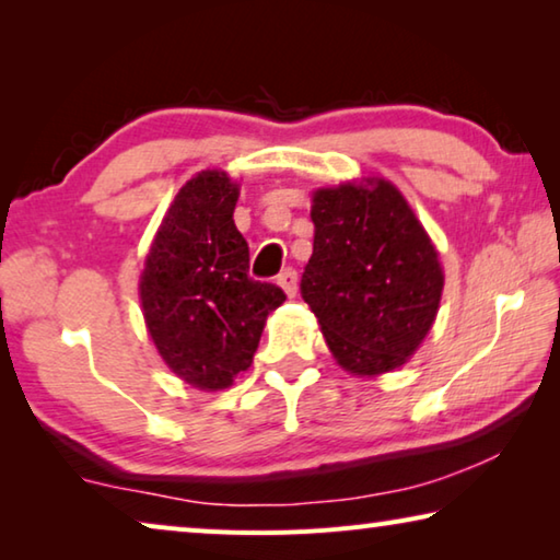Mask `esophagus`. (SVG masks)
<instances>
[{
    "mask_svg": "<svg viewBox=\"0 0 560 560\" xmlns=\"http://www.w3.org/2000/svg\"><path fill=\"white\" fill-rule=\"evenodd\" d=\"M277 283L283 289V293L287 296H296V289H299V277H296V269H283L279 277H277Z\"/></svg>",
    "mask_w": 560,
    "mask_h": 560,
    "instance_id": "obj_1",
    "label": "esophagus"
}]
</instances>
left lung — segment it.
<instances>
[{
  "mask_svg": "<svg viewBox=\"0 0 560 560\" xmlns=\"http://www.w3.org/2000/svg\"><path fill=\"white\" fill-rule=\"evenodd\" d=\"M314 254L301 296L353 375L400 368L438 316L444 273L432 240L387 179L314 192Z\"/></svg>",
  "mask_w": 560,
  "mask_h": 560,
  "instance_id": "1",
  "label": "left lung"
}]
</instances>
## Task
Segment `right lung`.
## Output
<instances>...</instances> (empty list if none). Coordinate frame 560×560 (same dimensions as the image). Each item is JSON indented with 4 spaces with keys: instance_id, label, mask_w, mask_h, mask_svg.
I'll return each instance as SVG.
<instances>
[{
    "instance_id": "right-lung-1",
    "label": "right lung",
    "mask_w": 560,
    "mask_h": 560,
    "mask_svg": "<svg viewBox=\"0 0 560 560\" xmlns=\"http://www.w3.org/2000/svg\"><path fill=\"white\" fill-rule=\"evenodd\" d=\"M240 185L202 170L175 195L140 273L148 334L170 371L222 390L252 365L267 316L287 293L254 281L249 246L234 226Z\"/></svg>"
}]
</instances>
